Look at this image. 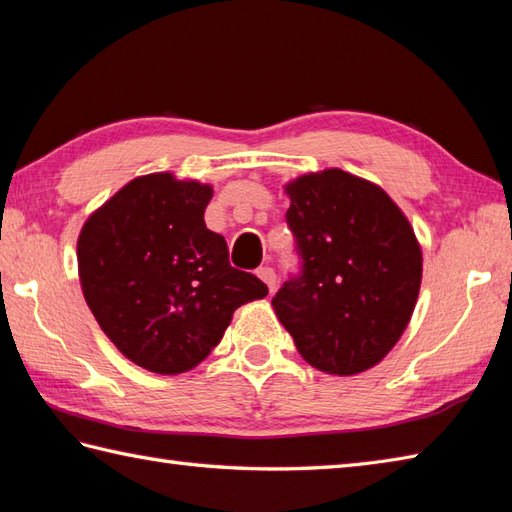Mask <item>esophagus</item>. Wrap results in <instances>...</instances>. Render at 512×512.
Here are the masks:
<instances>
[{
  "mask_svg": "<svg viewBox=\"0 0 512 512\" xmlns=\"http://www.w3.org/2000/svg\"><path fill=\"white\" fill-rule=\"evenodd\" d=\"M257 277L264 281V284L268 286V290H270V292H275V286H277V275H275V270H273V268H270V266L257 268Z\"/></svg>",
  "mask_w": 512,
  "mask_h": 512,
  "instance_id": "1",
  "label": "esophagus"
}]
</instances>
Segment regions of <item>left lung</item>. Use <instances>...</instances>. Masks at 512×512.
<instances>
[{
    "label": "left lung",
    "instance_id": "left-lung-1",
    "mask_svg": "<svg viewBox=\"0 0 512 512\" xmlns=\"http://www.w3.org/2000/svg\"><path fill=\"white\" fill-rule=\"evenodd\" d=\"M286 193L301 273L273 297L277 319L312 367L361 374L389 354L416 308L418 239L383 189L347 171L308 173Z\"/></svg>",
    "mask_w": 512,
    "mask_h": 512
}]
</instances>
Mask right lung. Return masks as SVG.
I'll return each mask as SVG.
<instances>
[{"label": "right lung", "instance_id": "right-lung-1", "mask_svg": "<svg viewBox=\"0 0 512 512\" xmlns=\"http://www.w3.org/2000/svg\"><path fill=\"white\" fill-rule=\"evenodd\" d=\"M209 184L173 173L134 178L83 224V297L118 350L154 374L189 372L222 341L233 312L268 288L228 262L204 224Z\"/></svg>", "mask_w": 512, "mask_h": 512}]
</instances>
